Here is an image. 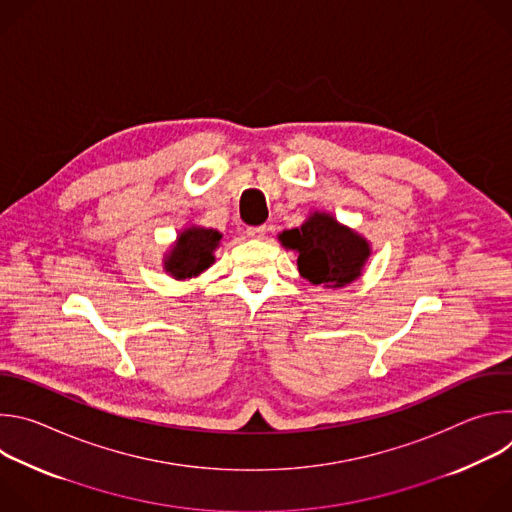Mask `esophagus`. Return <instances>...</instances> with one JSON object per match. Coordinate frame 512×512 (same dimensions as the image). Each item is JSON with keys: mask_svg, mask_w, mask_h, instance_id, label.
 <instances>
[{"mask_svg": "<svg viewBox=\"0 0 512 512\" xmlns=\"http://www.w3.org/2000/svg\"><path fill=\"white\" fill-rule=\"evenodd\" d=\"M267 233V225H259V227H249L247 229V237L249 239H263Z\"/></svg>", "mask_w": 512, "mask_h": 512, "instance_id": "obj_1", "label": "esophagus"}]
</instances>
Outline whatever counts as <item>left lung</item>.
<instances>
[{"instance_id":"1","label":"left lung","mask_w":512,"mask_h":512,"mask_svg":"<svg viewBox=\"0 0 512 512\" xmlns=\"http://www.w3.org/2000/svg\"><path fill=\"white\" fill-rule=\"evenodd\" d=\"M279 241L300 253L298 269L308 281L326 287L354 281L371 255L367 241L322 212H314L300 229L283 231Z\"/></svg>"}]
</instances>
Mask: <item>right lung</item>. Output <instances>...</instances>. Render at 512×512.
<instances>
[{
    "mask_svg": "<svg viewBox=\"0 0 512 512\" xmlns=\"http://www.w3.org/2000/svg\"><path fill=\"white\" fill-rule=\"evenodd\" d=\"M223 235L212 229L192 227L178 237L170 257H166V271L178 279L198 275L214 261L212 251L221 243Z\"/></svg>",
    "mask_w": 512,
    "mask_h": 512,
    "instance_id": "1",
    "label": "right lung"
}]
</instances>
